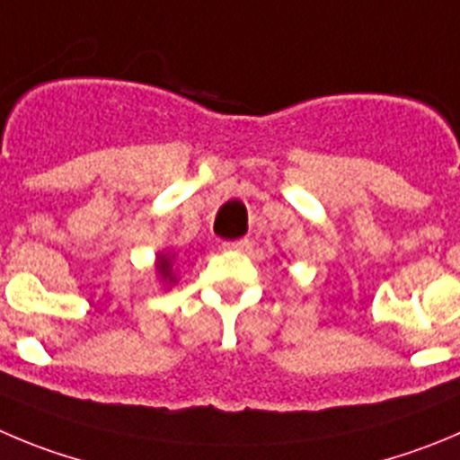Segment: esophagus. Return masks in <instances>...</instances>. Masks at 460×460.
<instances>
[{"instance_id":"obj_1","label":"esophagus","mask_w":460,"mask_h":460,"mask_svg":"<svg viewBox=\"0 0 460 460\" xmlns=\"http://www.w3.org/2000/svg\"><path fill=\"white\" fill-rule=\"evenodd\" d=\"M222 247H225V250H229V252H243V250H247V247H250V240H247V238L229 240V243H225Z\"/></svg>"}]
</instances>
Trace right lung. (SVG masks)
<instances>
[{"label": "right lung", "instance_id": "1", "mask_svg": "<svg viewBox=\"0 0 460 460\" xmlns=\"http://www.w3.org/2000/svg\"><path fill=\"white\" fill-rule=\"evenodd\" d=\"M174 259H177V254H174L172 250L158 252V254H156V263H154V270H156L158 281L163 283V288H172V286L179 281L177 272H174Z\"/></svg>", "mask_w": 460, "mask_h": 460}]
</instances>
